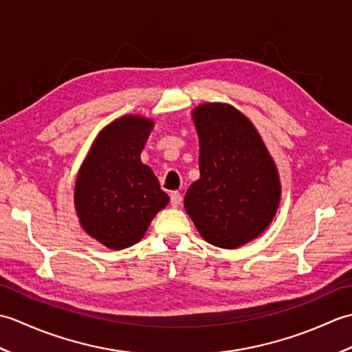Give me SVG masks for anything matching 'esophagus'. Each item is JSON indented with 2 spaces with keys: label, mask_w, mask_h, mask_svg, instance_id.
<instances>
[{
  "label": "esophagus",
  "mask_w": 352,
  "mask_h": 352,
  "mask_svg": "<svg viewBox=\"0 0 352 352\" xmlns=\"http://www.w3.org/2000/svg\"><path fill=\"white\" fill-rule=\"evenodd\" d=\"M182 201H183V197H182L180 192H170V204L172 206L178 207L182 204Z\"/></svg>",
  "instance_id": "34e87169"
}]
</instances>
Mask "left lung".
<instances>
[{"instance_id":"1","label":"left lung","mask_w":352,"mask_h":352,"mask_svg":"<svg viewBox=\"0 0 352 352\" xmlns=\"http://www.w3.org/2000/svg\"><path fill=\"white\" fill-rule=\"evenodd\" d=\"M199 139V180L184 208L208 243L233 250L260 236L280 204L281 184L256 126L230 104L193 110Z\"/></svg>"}]
</instances>
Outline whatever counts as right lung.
I'll use <instances>...</instances> for the list:
<instances>
[{
	"label": "right lung",
	"mask_w": 352,
	"mask_h": 352,
	"mask_svg": "<svg viewBox=\"0 0 352 352\" xmlns=\"http://www.w3.org/2000/svg\"><path fill=\"white\" fill-rule=\"evenodd\" d=\"M154 122L139 115L104 126L81 164L74 203L81 227L110 250L138 243L169 197L140 153Z\"/></svg>",
	"instance_id": "1"
}]
</instances>
